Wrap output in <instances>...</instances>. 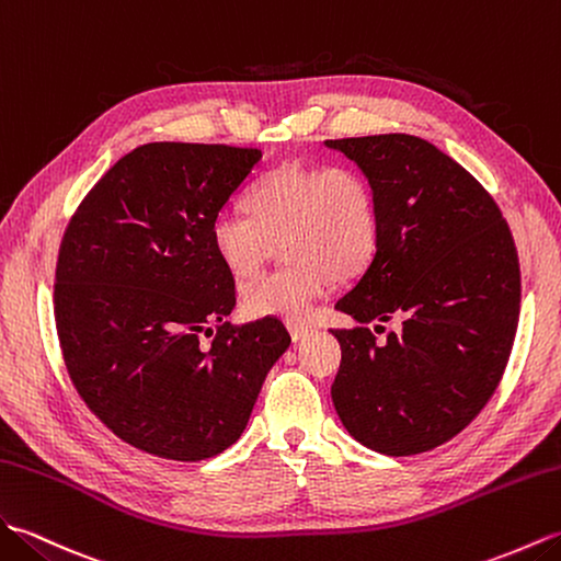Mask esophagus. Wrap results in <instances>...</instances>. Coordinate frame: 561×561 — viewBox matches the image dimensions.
Here are the masks:
<instances>
[{"label": "esophagus", "mask_w": 561, "mask_h": 561, "mask_svg": "<svg viewBox=\"0 0 561 561\" xmlns=\"http://www.w3.org/2000/svg\"><path fill=\"white\" fill-rule=\"evenodd\" d=\"M288 333L295 343H300L309 333H312V327H307V323H300V321H288Z\"/></svg>", "instance_id": "esophagus-1"}]
</instances>
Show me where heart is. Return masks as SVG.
Returning a JSON list of instances; mask_svg holds the SVG:
<instances>
[{
	"label": "heart",
	"instance_id": "b5f03b06",
	"mask_svg": "<svg viewBox=\"0 0 561 561\" xmlns=\"http://www.w3.org/2000/svg\"><path fill=\"white\" fill-rule=\"evenodd\" d=\"M244 214H218L210 244L232 278H249L283 244L288 266L242 285L254 319L305 321L335 278L359 276L379 247V206L369 180L345 165L285 163L247 192Z\"/></svg>",
	"mask_w": 561,
	"mask_h": 561
}]
</instances>
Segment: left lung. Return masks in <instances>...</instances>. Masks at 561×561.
<instances>
[{
  "label": "left lung",
  "mask_w": 561,
  "mask_h": 561,
  "mask_svg": "<svg viewBox=\"0 0 561 561\" xmlns=\"http://www.w3.org/2000/svg\"><path fill=\"white\" fill-rule=\"evenodd\" d=\"M351 158L379 206V247L335 309L331 398L367 449L413 456L449 442L490 401L512 355L520 271L502 210L454 158L410 134L323 141ZM396 316L383 344L366 329Z\"/></svg>",
  "instance_id": "1"
}]
</instances>
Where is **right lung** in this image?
Here are the masks:
<instances>
[{
    "mask_svg": "<svg viewBox=\"0 0 561 561\" xmlns=\"http://www.w3.org/2000/svg\"><path fill=\"white\" fill-rule=\"evenodd\" d=\"M256 148H134L69 220L55 321L83 403L136 449L204 460L240 439L290 335L278 319L232 329L234 278L210 222L259 165ZM219 331L210 348L202 332Z\"/></svg>",
    "mask_w": 561,
    "mask_h": 561,
    "instance_id": "1",
    "label": "right lung"
}]
</instances>
